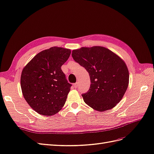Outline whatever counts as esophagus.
Listing matches in <instances>:
<instances>
[{"label": "esophagus", "mask_w": 154, "mask_h": 154, "mask_svg": "<svg viewBox=\"0 0 154 154\" xmlns=\"http://www.w3.org/2000/svg\"><path fill=\"white\" fill-rule=\"evenodd\" d=\"M73 85H74V87H75V88H77V87H78V83H75V84H73Z\"/></svg>", "instance_id": "esophagus-1"}]
</instances>
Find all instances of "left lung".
<instances>
[{
	"instance_id": "1",
	"label": "left lung",
	"mask_w": 154,
	"mask_h": 154,
	"mask_svg": "<svg viewBox=\"0 0 154 154\" xmlns=\"http://www.w3.org/2000/svg\"><path fill=\"white\" fill-rule=\"evenodd\" d=\"M72 57L89 73L91 87L82 94L85 102L98 112L114 108L125 93L129 73L125 62L103 46L73 50Z\"/></svg>"
}]
</instances>
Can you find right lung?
Returning <instances> with one entry per match:
<instances>
[{"label":"right lung","mask_w":154,"mask_h":154,"mask_svg":"<svg viewBox=\"0 0 154 154\" xmlns=\"http://www.w3.org/2000/svg\"><path fill=\"white\" fill-rule=\"evenodd\" d=\"M71 50L53 46L38 53L23 67L21 88L31 108L42 116H53L65 104L71 85L61 67Z\"/></svg>","instance_id":"right-lung-1"}]
</instances>
